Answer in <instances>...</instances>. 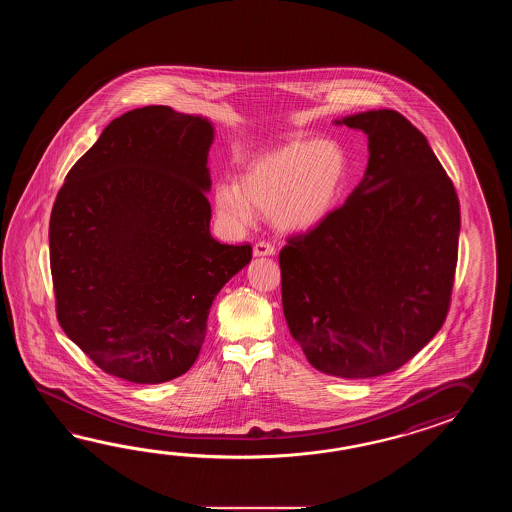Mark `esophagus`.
Returning a JSON list of instances; mask_svg holds the SVG:
<instances>
[{
	"label": "esophagus",
	"instance_id": "esophagus-1",
	"mask_svg": "<svg viewBox=\"0 0 512 512\" xmlns=\"http://www.w3.org/2000/svg\"><path fill=\"white\" fill-rule=\"evenodd\" d=\"M254 256L256 258H260V256H272L274 254V247H272L271 243H267V241H258L256 245H254Z\"/></svg>",
	"mask_w": 512,
	"mask_h": 512
}]
</instances>
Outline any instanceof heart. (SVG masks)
<instances>
[{
	"instance_id": "heart-1",
	"label": "heart",
	"mask_w": 512,
	"mask_h": 512,
	"mask_svg": "<svg viewBox=\"0 0 512 512\" xmlns=\"http://www.w3.org/2000/svg\"><path fill=\"white\" fill-rule=\"evenodd\" d=\"M348 174V153L338 142H285L254 157L236 183L214 186V207L236 232L251 227L254 210L269 214L282 232H305L335 210Z\"/></svg>"
}]
</instances>
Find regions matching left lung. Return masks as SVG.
I'll use <instances>...</instances> for the list:
<instances>
[{"label":"left lung","instance_id":"obj_1","mask_svg":"<svg viewBox=\"0 0 512 512\" xmlns=\"http://www.w3.org/2000/svg\"><path fill=\"white\" fill-rule=\"evenodd\" d=\"M368 135L364 179L280 252L283 315L311 366L342 379L401 368L445 322L459 241L456 188L393 109L335 120Z\"/></svg>","mask_w":512,"mask_h":512}]
</instances>
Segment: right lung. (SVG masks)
<instances>
[{
    "label": "right lung",
    "instance_id": "obj_1",
    "mask_svg": "<svg viewBox=\"0 0 512 512\" xmlns=\"http://www.w3.org/2000/svg\"><path fill=\"white\" fill-rule=\"evenodd\" d=\"M214 126L146 106L111 120L69 170L49 225L56 315L98 368L135 384L192 368L214 298L252 260L212 238Z\"/></svg>",
    "mask_w": 512,
    "mask_h": 512
}]
</instances>
